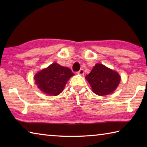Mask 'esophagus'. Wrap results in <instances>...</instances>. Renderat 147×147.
I'll return each mask as SVG.
<instances>
[{"instance_id":"esophagus-1","label":"esophagus","mask_w":147,"mask_h":147,"mask_svg":"<svg viewBox=\"0 0 147 147\" xmlns=\"http://www.w3.org/2000/svg\"><path fill=\"white\" fill-rule=\"evenodd\" d=\"M77 73H78V74H80V75H83V74H84V71L83 69H80L79 71L77 72Z\"/></svg>"}]
</instances>
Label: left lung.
Returning <instances> with one entry per match:
<instances>
[{
  "mask_svg": "<svg viewBox=\"0 0 147 147\" xmlns=\"http://www.w3.org/2000/svg\"><path fill=\"white\" fill-rule=\"evenodd\" d=\"M93 93L99 96L107 95L117 88L121 76L117 72L100 63H96L86 76Z\"/></svg>",
  "mask_w": 147,
  "mask_h": 147,
  "instance_id": "left-lung-1",
  "label": "left lung"
}]
</instances>
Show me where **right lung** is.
Returning <instances> with one entry per match:
<instances>
[{
    "instance_id": "right-lung-1",
    "label": "right lung",
    "mask_w": 147,
    "mask_h": 147,
    "mask_svg": "<svg viewBox=\"0 0 147 147\" xmlns=\"http://www.w3.org/2000/svg\"><path fill=\"white\" fill-rule=\"evenodd\" d=\"M74 73L68 67L54 63L34 76L38 88L47 94L56 96L63 91L67 82Z\"/></svg>"
}]
</instances>
